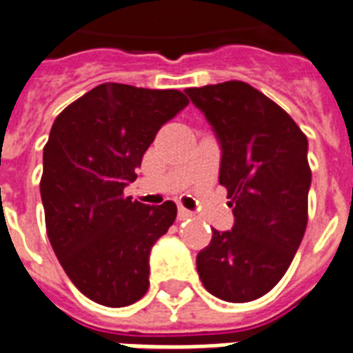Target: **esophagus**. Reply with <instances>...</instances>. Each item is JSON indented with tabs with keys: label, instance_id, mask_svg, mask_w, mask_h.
Wrapping results in <instances>:
<instances>
[{
	"label": "esophagus",
	"instance_id": "34e87169",
	"mask_svg": "<svg viewBox=\"0 0 353 353\" xmlns=\"http://www.w3.org/2000/svg\"><path fill=\"white\" fill-rule=\"evenodd\" d=\"M177 217H179V221H185V219H191L192 212H189V210H185V208H179V212H177Z\"/></svg>",
	"mask_w": 353,
	"mask_h": 353
}]
</instances>
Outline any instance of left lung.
<instances>
[{"instance_id":"1","label":"left lung","mask_w":353,"mask_h":353,"mask_svg":"<svg viewBox=\"0 0 353 353\" xmlns=\"http://www.w3.org/2000/svg\"><path fill=\"white\" fill-rule=\"evenodd\" d=\"M221 145L232 229L196 255L204 288L227 303H250L281 280L308 223V139L283 109L244 81L187 88Z\"/></svg>"}]
</instances>
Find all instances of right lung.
<instances>
[{"label": "right lung", "instance_id": "obj_1", "mask_svg": "<svg viewBox=\"0 0 353 353\" xmlns=\"http://www.w3.org/2000/svg\"><path fill=\"white\" fill-rule=\"evenodd\" d=\"M187 103L174 88L103 83L50 128L39 185L47 234L68 278L94 303L121 308L149 289V253L177 208L145 206L123 191L162 124Z\"/></svg>", "mask_w": 353, "mask_h": 353}]
</instances>
